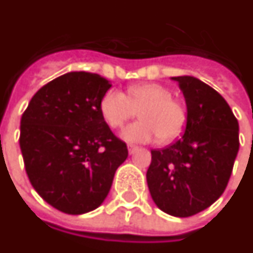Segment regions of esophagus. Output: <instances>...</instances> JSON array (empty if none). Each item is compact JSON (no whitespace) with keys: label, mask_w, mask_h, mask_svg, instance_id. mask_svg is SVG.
<instances>
[{"label":"esophagus","mask_w":253,"mask_h":253,"mask_svg":"<svg viewBox=\"0 0 253 253\" xmlns=\"http://www.w3.org/2000/svg\"><path fill=\"white\" fill-rule=\"evenodd\" d=\"M136 150H138V146H134V144H128V152H130V154H134Z\"/></svg>","instance_id":"1"}]
</instances>
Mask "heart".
Returning a JSON list of instances; mask_svg holds the SVG:
<instances>
[{
  "instance_id": "1",
  "label": "heart",
  "mask_w": 253,
  "mask_h": 253,
  "mask_svg": "<svg viewBox=\"0 0 253 253\" xmlns=\"http://www.w3.org/2000/svg\"><path fill=\"white\" fill-rule=\"evenodd\" d=\"M139 111L140 122L122 132L123 139L146 143L159 138V143L169 144L184 132L188 113L184 103L173 98L172 91L161 84H136L122 91L110 88L99 101V113L113 128H121Z\"/></svg>"
}]
</instances>
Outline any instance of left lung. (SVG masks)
I'll return each mask as SVG.
<instances>
[{
	"label": "left lung",
	"instance_id": "1",
	"mask_svg": "<svg viewBox=\"0 0 253 253\" xmlns=\"http://www.w3.org/2000/svg\"><path fill=\"white\" fill-rule=\"evenodd\" d=\"M186 98L188 122L182 139L151 150L147 184L162 211L178 217L215 203L232 173L239 123L223 96L194 77H173Z\"/></svg>",
	"mask_w": 253,
	"mask_h": 253
}]
</instances>
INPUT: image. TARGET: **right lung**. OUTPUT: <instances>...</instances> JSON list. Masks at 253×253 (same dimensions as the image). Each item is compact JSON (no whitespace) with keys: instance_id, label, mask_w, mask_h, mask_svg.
Returning a JSON list of instances; mask_svg holds the SVG:
<instances>
[{"instance_id":"1","label":"right lung","mask_w":253,"mask_h":253,"mask_svg":"<svg viewBox=\"0 0 253 253\" xmlns=\"http://www.w3.org/2000/svg\"><path fill=\"white\" fill-rule=\"evenodd\" d=\"M111 87L101 75L71 71L42 86L21 118L19 147L42 199L69 215L99 207L128 155L99 113Z\"/></svg>"}]
</instances>
